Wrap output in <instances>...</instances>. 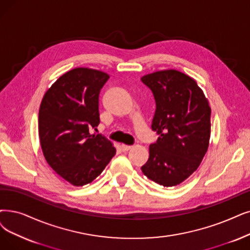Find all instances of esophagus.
Returning a JSON list of instances; mask_svg holds the SVG:
<instances>
[{
	"label": "esophagus",
	"instance_id": "34e87169",
	"mask_svg": "<svg viewBox=\"0 0 250 250\" xmlns=\"http://www.w3.org/2000/svg\"><path fill=\"white\" fill-rule=\"evenodd\" d=\"M131 146H127V145H122L121 146V148H122V151L123 152H127V151H129V149H131Z\"/></svg>",
	"mask_w": 250,
	"mask_h": 250
}]
</instances>
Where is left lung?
<instances>
[{
    "label": "left lung",
    "mask_w": 250,
    "mask_h": 250,
    "mask_svg": "<svg viewBox=\"0 0 250 250\" xmlns=\"http://www.w3.org/2000/svg\"><path fill=\"white\" fill-rule=\"evenodd\" d=\"M142 81L155 97L152 129L159 135L142 171L159 185L174 187L197 170L207 152L211 108L195 80L176 69L146 75Z\"/></svg>",
    "instance_id": "obj_1"
}]
</instances>
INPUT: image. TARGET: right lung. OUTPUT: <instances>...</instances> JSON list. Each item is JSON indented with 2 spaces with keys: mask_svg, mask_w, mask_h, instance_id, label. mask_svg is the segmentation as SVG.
<instances>
[{
  "mask_svg": "<svg viewBox=\"0 0 250 250\" xmlns=\"http://www.w3.org/2000/svg\"><path fill=\"white\" fill-rule=\"evenodd\" d=\"M109 76L97 69L77 67L46 91L39 111V136L47 163L69 184L82 187L103 172L116 148L98 126L99 92Z\"/></svg>",
  "mask_w": 250,
  "mask_h": 250,
  "instance_id": "right-lung-1",
  "label": "right lung"
}]
</instances>
